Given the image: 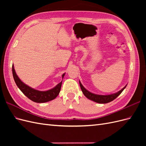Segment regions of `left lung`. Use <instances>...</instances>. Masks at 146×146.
<instances>
[{
  "label": "left lung",
  "mask_w": 146,
  "mask_h": 146,
  "mask_svg": "<svg viewBox=\"0 0 146 146\" xmlns=\"http://www.w3.org/2000/svg\"><path fill=\"white\" fill-rule=\"evenodd\" d=\"M79 83H80V86L83 94L85 95L88 99H89L92 101H94L95 102L99 103V104H107L113 101V100L115 99L117 96H119L121 94V92L123 91V90L125 89L127 86L126 85L125 87H123L121 91H118L115 94H113L110 95H98V94L91 93V92L86 90L82 85V83H80V81H79Z\"/></svg>",
  "instance_id": "obj_1"
}]
</instances>
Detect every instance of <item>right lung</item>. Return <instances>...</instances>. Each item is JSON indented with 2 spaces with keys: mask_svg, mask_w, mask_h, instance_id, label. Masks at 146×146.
<instances>
[{
  "mask_svg": "<svg viewBox=\"0 0 146 146\" xmlns=\"http://www.w3.org/2000/svg\"><path fill=\"white\" fill-rule=\"evenodd\" d=\"M12 72L13 78H14L15 82L17 87L19 88V90L23 92V94L25 96H27L29 99L35 102H47L50 101L55 99L60 93L62 82H61L55 88H52L51 90L46 91H41L33 89V88L29 87L22 82L16 75L13 65L12 66ZM64 76V74H63L62 76L63 78Z\"/></svg>",
  "mask_w": 146,
  "mask_h": 146,
  "instance_id": "obj_1",
  "label": "right lung"
}]
</instances>
